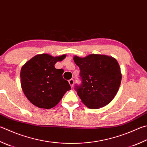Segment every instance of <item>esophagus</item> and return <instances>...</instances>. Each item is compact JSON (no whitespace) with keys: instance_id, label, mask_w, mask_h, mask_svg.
<instances>
[{"instance_id":"obj_1","label":"esophagus","mask_w":147,"mask_h":147,"mask_svg":"<svg viewBox=\"0 0 147 147\" xmlns=\"http://www.w3.org/2000/svg\"><path fill=\"white\" fill-rule=\"evenodd\" d=\"M69 84H70V85L71 86V87H73V85H74V80L73 79H70L69 80Z\"/></svg>"}]
</instances>
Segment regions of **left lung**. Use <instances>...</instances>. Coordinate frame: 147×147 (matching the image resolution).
<instances>
[{"label": "left lung", "mask_w": 147, "mask_h": 147, "mask_svg": "<svg viewBox=\"0 0 147 147\" xmlns=\"http://www.w3.org/2000/svg\"><path fill=\"white\" fill-rule=\"evenodd\" d=\"M79 67L81 84L75 89L82 102L91 109L105 106L113 100L119 89L121 74L117 60L103 55H90L85 58L75 56Z\"/></svg>", "instance_id": "8db88e82"}]
</instances>
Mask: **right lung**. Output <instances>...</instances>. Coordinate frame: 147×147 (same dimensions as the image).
<instances>
[{
	"label": "right lung",
	"mask_w": 147,
	"mask_h": 147,
	"mask_svg": "<svg viewBox=\"0 0 147 147\" xmlns=\"http://www.w3.org/2000/svg\"><path fill=\"white\" fill-rule=\"evenodd\" d=\"M65 57V55L56 57L47 54L38 55L22 66L21 86L26 96L34 105L51 109L71 89L68 82L63 78V69L55 67L58 61Z\"/></svg>",
	"instance_id": "1"
}]
</instances>
